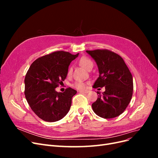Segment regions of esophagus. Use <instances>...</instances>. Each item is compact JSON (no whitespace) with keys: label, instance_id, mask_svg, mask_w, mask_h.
<instances>
[{"label":"esophagus","instance_id":"obj_1","mask_svg":"<svg viewBox=\"0 0 158 158\" xmlns=\"http://www.w3.org/2000/svg\"><path fill=\"white\" fill-rule=\"evenodd\" d=\"M79 92L80 93H82V94H88L89 91H88V90H84H84H81V91H79Z\"/></svg>","mask_w":158,"mask_h":158}]
</instances>
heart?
<instances>
[{
  "label": "heart",
  "instance_id": "1",
  "mask_svg": "<svg viewBox=\"0 0 158 158\" xmlns=\"http://www.w3.org/2000/svg\"><path fill=\"white\" fill-rule=\"evenodd\" d=\"M79 64L81 66H82V67H83L84 69H85L87 70H89V69L93 68V66H94L92 61L89 59H88V57H85V56H83L80 59ZM72 71H73V70H72L71 67H70L68 70V73H67V74L69 76H70L72 74ZM88 84V82H82V81H76V82H74L73 84H72V86L77 89L83 90L87 88Z\"/></svg>",
  "mask_w": 158,
  "mask_h": 158
}]
</instances>
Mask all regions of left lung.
I'll list each match as a JSON object with an SVG mask.
<instances>
[{
	"instance_id": "obj_1",
	"label": "left lung",
	"mask_w": 158,
	"mask_h": 158,
	"mask_svg": "<svg viewBox=\"0 0 158 158\" xmlns=\"http://www.w3.org/2000/svg\"><path fill=\"white\" fill-rule=\"evenodd\" d=\"M86 52L96 62L99 69V77L93 88H106L102 94L97 92L98 99L92 105L93 111L104 118L118 117L126 109L132 96L131 72L122 57L115 52L107 49Z\"/></svg>"
}]
</instances>
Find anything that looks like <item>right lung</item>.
<instances>
[{"instance_id":"add662e5","label":"right lung","mask_w":158,"mask_h":158,"mask_svg":"<svg viewBox=\"0 0 158 158\" xmlns=\"http://www.w3.org/2000/svg\"><path fill=\"white\" fill-rule=\"evenodd\" d=\"M78 53L57 51L36 59L28 69L25 80L24 94L30 107L42 120L55 122L69 111L72 98L76 91L68 88L64 92L55 88L63 84L69 66Z\"/></svg>"}]
</instances>
